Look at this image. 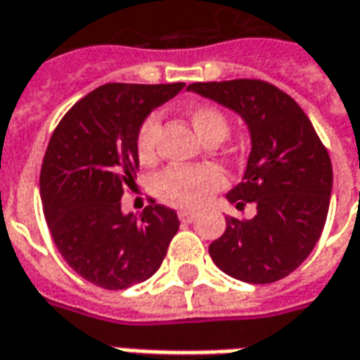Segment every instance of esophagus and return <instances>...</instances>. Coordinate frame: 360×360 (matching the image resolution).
<instances>
[{
  "mask_svg": "<svg viewBox=\"0 0 360 360\" xmlns=\"http://www.w3.org/2000/svg\"><path fill=\"white\" fill-rule=\"evenodd\" d=\"M178 217H180V221H182V223H192L193 219L198 217V213H195V211H190V209H184V211H180V213H178Z\"/></svg>",
  "mask_w": 360,
  "mask_h": 360,
  "instance_id": "obj_1",
  "label": "esophagus"
}]
</instances>
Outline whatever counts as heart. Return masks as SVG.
Listing matches in <instances>:
<instances>
[{
	"instance_id": "1",
	"label": "heart",
	"mask_w": 360,
	"mask_h": 360,
	"mask_svg": "<svg viewBox=\"0 0 360 360\" xmlns=\"http://www.w3.org/2000/svg\"><path fill=\"white\" fill-rule=\"evenodd\" d=\"M190 122L203 141L219 139L223 141L229 134V120L215 106H195L190 110ZM160 118L159 114H149L141 122L135 137V149L141 162L157 159ZM226 184L225 172L217 165H195V167H168L155 180V192L160 200L180 209H193Z\"/></svg>"
}]
</instances>
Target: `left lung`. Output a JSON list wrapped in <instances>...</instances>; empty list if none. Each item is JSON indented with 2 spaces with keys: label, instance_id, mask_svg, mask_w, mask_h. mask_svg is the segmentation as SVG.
<instances>
[{
  "label": "left lung",
  "instance_id": "obj_1",
  "mask_svg": "<svg viewBox=\"0 0 360 360\" xmlns=\"http://www.w3.org/2000/svg\"><path fill=\"white\" fill-rule=\"evenodd\" d=\"M188 91L236 112L252 141L242 182L226 200L238 209L256 203L257 213L246 221L226 217L225 233L211 242L209 256L234 279L279 281L320 240L333 184L328 149L302 108L267 81L192 83Z\"/></svg>",
  "mask_w": 360,
  "mask_h": 360
}]
</instances>
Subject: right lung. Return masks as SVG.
I'll use <instances>...</instances> for the list:
<instances>
[{"label": "right lung", "instance_id": "add662e5", "mask_svg": "<svg viewBox=\"0 0 360 360\" xmlns=\"http://www.w3.org/2000/svg\"><path fill=\"white\" fill-rule=\"evenodd\" d=\"M184 83L94 89L53 129L40 170V198L53 244L83 279L122 290L149 279L178 233L172 209L122 213V195L139 168L137 129Z\"/></svg>", "mask_w": 360, "mask_h": 360}]
</instances>
